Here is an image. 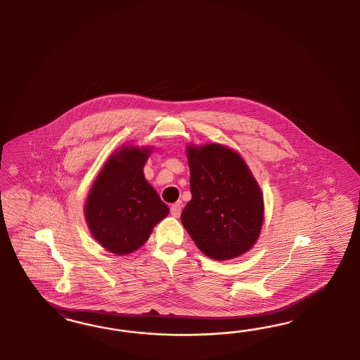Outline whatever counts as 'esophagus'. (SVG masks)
Segmentation results:
<instances>
[{"label":"esophagus","mask_w":360,"mask_h":360,"mask_svg":"<svg viewBox=\"0 0 360 360\" xmlns=\"http://www.w3.org/2000/svg\"><path fill=\"white\" fill-rule=\"evenodd\" d=\"M181 212H182V203L181 202H176L172 207H170V214L174 217V218H179L181 217Z\"/></svg>","instance_id":"obj_1"}]
</instances>
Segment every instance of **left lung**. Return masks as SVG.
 Instances as JSON below:
<instances>
[{"mask_svg":"<svg viewBox=\"0 0 360 360\" xmlns=\"http://www.w3.org/2000/svg\"><path fill=\"white\" fill-rule=\"evenodd\" d=\"M191 200L181 221L196 247L217 262L250 251L264 223V196L248 165L221 143L187 145Z\"/></svg>","mask_w":360,"mask_h":360,"instance_id":"8db88e82","label":"left lung"}]
</instances>
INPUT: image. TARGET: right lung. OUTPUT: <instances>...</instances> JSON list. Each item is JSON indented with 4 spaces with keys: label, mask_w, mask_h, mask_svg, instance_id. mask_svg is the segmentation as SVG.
<instances>
[{
    "label": "right lung",
    "mask_w": 360,
    "mask_h": 360,
    "mask_svg": "<svg viewBox=\"0 0 360 360\" xmlns=\"http://www.w3.org/2000/svg\"><path fill=\"white\" fill-rule=\"evenodd\" d=\"M150 146L124 145L110 154L89 188L84 217L94 239L115 255L137 251L169 207L145 179Z\"/></svg>",
    "instance_id": "right-lung-1"
}]
</instances>
